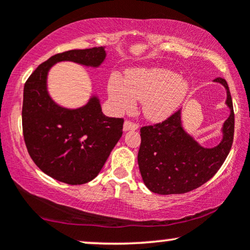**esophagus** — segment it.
Returning a JSON list of instances; mask_svg holds the SVG:
<instances>
[{
	"instance_id": "1",
	"label": "esophagus",
	"mask_w": 250,
	"mask_h": 250,
	"mask_svg": "<svg viewBox=\"0 0 250 250\" xmlns=\"http://www.w3.org/2000/svg\"><path fill=\"white\" fill-rule=\"evenodd\" d=\"M139 128V124H136V123H133V122H129V121H126L124 123V131H135V129Z\"/></svg>"
}]
</instances>
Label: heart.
<instances>
[{
	"mask_svg": "<svg viewBox=\"0 0 250 250\" xmlns=\"http://www.w3.org/2000/svg\"><path fill=\"white\" fill-rule=\"evenodd\" d=\"M189 88V82L183 76L158 67L129 70L127 81L112 74L108 84L109 98L116 111L131 110L136 100H141L143 114L152 122L170 117L182 104Z\"/></svg>",
	"mask_w": 250,
	"mask_h": 250,
	"instance_id": "obj_1",
	"label": "heart"
}]
</instances>
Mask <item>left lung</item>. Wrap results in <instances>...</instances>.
Returning <instances> with one entry per match:
<instances>
[{"mask_svg": "<svg viewBox=\"0 0 250 250\" xmlns=\"http://www.w3.org/2000/svg\"><path fill=\"white\" fill-rule=\"evenodd\" d=\"M227 90L230 116L224 122L220 145L204 148L184 131L181 109L166 121L141 128L138 153L140 173L146 187L158 194H180L192 191L213 177L230 152L234 134V112L228 83L217 77Z\"/></svg>", "mask_w": 250, "mask_h": 250, "instance_id": "8db88e82", "label": "left lung"}]
</instances>
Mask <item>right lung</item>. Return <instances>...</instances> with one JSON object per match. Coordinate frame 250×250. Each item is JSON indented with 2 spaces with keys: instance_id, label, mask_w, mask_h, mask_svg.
<instances>
[{
  "instance_id": "add662e5",
  "label": "right lung",
  "mask_w": 250,
  "mask_h": 250,
  "mask_svg": "<svg viewBox=\"0 0 250 250\" xmlns=\"http://www.w3.org/2000/svg\"><path fill=\"white\" fill-rule=\"evenodd\" d=\"M105 56L104 46L58 53L41 63L25 83L22 132L27 150L42 172L60 182L77 186L93 180L121 139L124 119L104 115L95 95L77 109L57 104L47 92V73L60 61L97 68Z\"/></svg>"
}]
</instances>
